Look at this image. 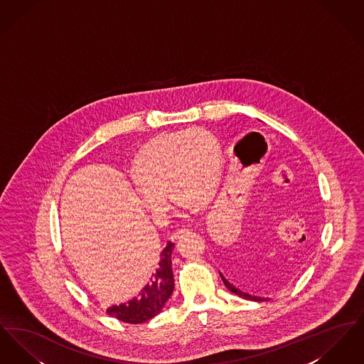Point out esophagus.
Listing matches in <instances>:
<instances>
[{
  "label": "esophagus",
  "instance_id": "34e87169",
  "mask_svg": "<svg viewBox=\"0 0 364 364\" xmlns=\"http://www.w3.org/2000/svg\"><path fill=\"white\" fill-rule=\"evenodd\" d=\"M188 233V229H178V230H176L173 235H172V239L173 240H178V239H181L184 235H187Z\"/></svg>",
  "mask_w": 364,
  "mask_h": 364
}]
</instances>
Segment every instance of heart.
I'll return each instance as SVG.
<instances>
[{
	"label": "heart",
	"mask_w": 364,
	"mask_h": 364,
	"mask_svg": "<svg viewBox=\"0 0 364 364\" xmlns=\"http://www.w3.org/2000/svg\"><path fill=\"white\" fill-rule=\"evenodd\" d=\"M134 192L154 218L171 208V195L184 214L210 202L221 186L223 153L218 140L203 129L162 134L141 147L134 162Z\"/></svg>",
	"instance_id": "obj_1"
}]
</instances>
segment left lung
I'll use <instances>...</instances> for the list:
<instances>
[{
  "mask_svg": "<svg viewBox=\"0 0 364 364\" xmlns=\"http://www.w3.org/2000/svg\"><path fill=\"white\" fill-rule=\"evenodd\" d=\"M220 276L223 278V281H224L226 288H228L230 292H233V294L240 296L242 299H245V300H252V301H263V300H267V299H263V297H259V296H252V294H245V292H242L240 289H237L235 285H232L228 279H225V277H224L221 273H220Z\"/></svg>",
  "mask_w": 364,
  "mask_h": 364,
  "instance_id": "8db88e82",
  "label": "left lung"
}]
</instances>
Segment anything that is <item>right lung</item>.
<instances>
[{
	"mask_svg": "<svg viewBox=\"0 0 364 364\" xmlns=\"http://www.w3.org/2000/svg\"><path fill=\"white\" fill-rule=\"evenodd\" d=\"M174 244L168 242L161 251L149 282L128 303L120 306H112L106 312L125 323L138 325L150 321L162 311L165 303L173 292L174 278L172 272V251Z\"/></svg>",
	"mask_w": 364,
	"mask_h": 364,
	"instance_id": "right-lung-1",
	"label": "right lung"
}]
</instances>
